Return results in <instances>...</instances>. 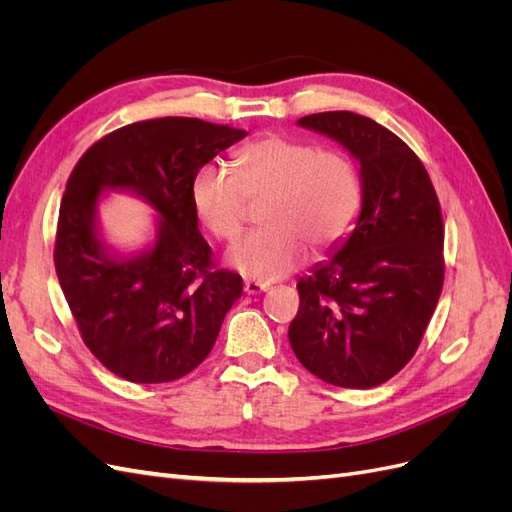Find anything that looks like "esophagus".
Returning a JSON list of instances; mask_svg holds the SVG:
<instances>
[{"label":"esophagus","mask_w":512,"mask_h":512,"mask_svg":"<svg viewBox=\"0 0 512 512\" xmlns=\"http://www.w3.org/2000/svg\"><path fill=\"white\" fill-rule=\"evenodd\" d=\"M243 290H245L247 294H260V292H267V290H269V284L247 280V282L243 284Z\"/></svg>","instance_id":"34e87169"}]
</instances>
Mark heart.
Segmentation results:
<instances>
[{
    "label": "heart",
    "instance_id": "1",
    "mask_svg": "<svg viewBox=\"0 0 512 512\" xmlns=\"http://www.w3.org/2000/svg\"><path fill=\"white\" fill-rule=\"evenodd\" d=\"M192 209L213 237L239 235L247 200H262L260 228L226 254L228 267L254 282H275L297 269L307 247L324 252L342 241L361 211V177L335 149H316L299 138L269 134L235 156V173L220 164L196 170Z\"/></svg>",
    "mask_w": 512,
    "mask_h": 512
}]
</instances>
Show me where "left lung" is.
<instances>
[{"label":"left lung","instance_id":"1","mask_svg":"<svg viewBox=\"0 0 512 512\" xmlns=\"http://www.w3.org/2000/svg\"><path fill=\"white\" fill-rule=\"evenodd\" d=\"M359 162L361 211L350 235L297 288L288 339L301 365L342 389L391 380L421 344L444 282V226L416 153L350 111L301 117Z\"/></svg>","mask_w":512,"mask_h":512}]
</instances>
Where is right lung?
Instances as JSON below:
<instances>
[{"label":"right lung","instance_id":"right-lung-1","mask_svg":"<svg viewBox=\"0 0 512 512\" xmlns=\"http://www.w3.org/2000/svg\"><path fill=\"white\" fill-rule=\"evenodd\" d=\"M245 130L194 117L130 123L104 136L74 166L59 209L55 269L83 342L115 376L158 384L203 363L241 275L213 271L190 185L200 166ZM111 191L157 211L154 239L121 253L103 239L99 203Z\"/></svg>","mask_w":512,"mask_h":512}]
</instances>
